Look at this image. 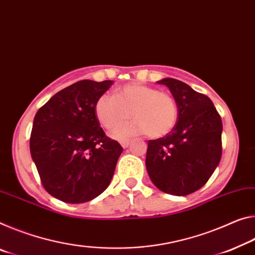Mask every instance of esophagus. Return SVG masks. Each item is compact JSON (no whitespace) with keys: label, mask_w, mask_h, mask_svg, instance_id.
<instances>
[{"label":"esophagus","mask_w":255,"mask_h":255,"mask_svg":"<svg viewBox=\"0 0 255 255\" xmlns=\"http://www.w3.org/2000/svg\"><path fill=\"white\" fill-rule=\"evenodd\" d=\"M129 144H130V142H129V140H124V142L121 143V146H123L124 148H127L129 146Z\"/></svg>","instance_id":"1"}]
</instances>
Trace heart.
I'll return each mask as SVG.
<instances>
[{
	"label": "heart",
	"instance_id": "1",
	"mask_svg": "<svg viewBox=\"0 0 255 255\" xmlns=\"http://www.w3.org/2000/svg\"><path fill=\"white\" fill-rule=\"evenodd\" d=\"M95 116L108 129L125 124L131 116L135 121L111 132L116 139L124 140L145 132L159 138L176 127L179 110L176 100L169 93L132 83L119 88L115 96L101 95L95 103Z\"/></svg>",
	"mask_w": 255,
	"mask_h": 255
}]
</instances>
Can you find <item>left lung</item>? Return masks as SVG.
I'll return each instance as SVG.
<instances>
[{
  "instance_id": "obj_1",
  "label": "left lung",
  "mask_w": 255,
  "mask_h": 255,
  "mask_svg": "<svg viewBox=\"0 0 255 255\" xmlns=\"http://www.w3.org/2000/svg\"><path fill=\"white\" fill-rule=\"evenodd\" d=\"M178 104L176 127L157 139L148 140L146 170L160 191L184 196L209 180L221 159L222 123L212 101L180 80L163 78Z\"/></svg>"
}]
</instances>
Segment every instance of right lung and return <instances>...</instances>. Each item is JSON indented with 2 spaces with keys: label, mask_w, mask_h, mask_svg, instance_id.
Returning a JSON list of instances; mask_svg holds the SVG:
<instances>
[{
  "label": "right lung",
  "mask_w": 255,
  "mask_h": 255,
  "mask_svg": "<svg viewBox=\"0 0 255 255\" xmlns=\"http://www.w3.org/2000/svg\"><path fill=\"white\" fill-rule=\"evenodd\" d=\"M112 80L84 79L47 101L36 113L30 154L44 188L66 203H85L106 191L123 147L108 138L95 103Z\"/></svg>",
  "instance_id": "add662e5"
}]
</instances>
